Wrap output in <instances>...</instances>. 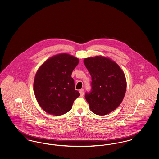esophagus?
<instances>
[{"label":"esophagus","mask_w":159,"mask_h":159,"mask_svg":"<svg viewBox=\"0 0 159 159\" xmlns=\"http://www.w3.org/2000/svg\"><path fill=\"white\" fill-rule=\"evenodd\" d=\"M79 92H80V96L81 97H83V95H84V89H80V91H79Z\"/></svg>","instance_id":"esophagus-1"}]
</instances>
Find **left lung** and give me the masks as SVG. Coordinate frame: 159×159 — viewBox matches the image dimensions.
I'll return each mask as SVG.
<instances>
[{"instance_id":"left-lung-1","label":"left lung","mask_w":159,"mask_h":159,"mask_svg":"<svg viewBox=\"0 0 159 159\" xmlns=\"http://www.w3.org/2000/svg\"><path fill=\"white\" fill-rule=\"evenodd\" d=\"M83 62L92 77L91 92L85 94L91 111L100 116L110 113L120 106L126 93L123 71L114 61L102 56Z\"/></svg>"}]
</instances>
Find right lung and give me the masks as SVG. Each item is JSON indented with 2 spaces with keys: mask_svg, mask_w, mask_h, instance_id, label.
<instances>
[{
  "mask_svg": "<svg viewBox=\"0 0 159 159\" xmlns=\"http://www.w3.org/2000/svg\"><path fill=\"white\" fill-rule=\"evenodd\" d=\"M79 62L73 55L60 53L48 59L38 69L34 92L39 106L46 113L54 116L67 113L80 96L71 77Z\"/></svg>",
  "mask_w": 159,
  "mask_h": 159,
  "instance_id": "right-lung-1",
  "label": "right lung"
}]
</instances>
